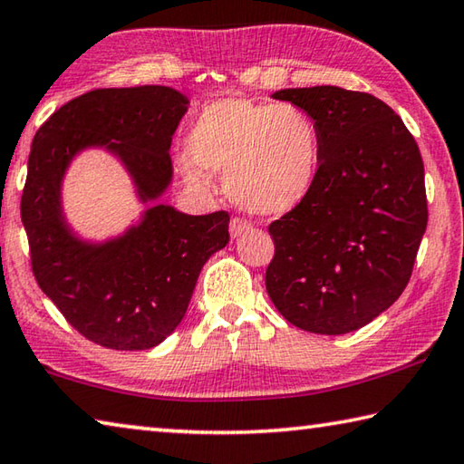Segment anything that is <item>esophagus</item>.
Returning a JSON list of instances; mask_svg holds the SVG:
<instances>
[{
	"mask_svg": "<svg viewBox=\"0 0 464 464\" xmlns=\"http://www.w3.org/2000/svg\"><path fill=\"white\" fill-rule=\"evenodd\" d=\"M250 230V224L246 222V219H240V218H232L230 222V237L232 238H238L242 237V234Z\"/></svg>",
	"mask_w": 464,
	"mask_h": 464,
	"instance_id": "1",
	"label": "esophagus"
}]
</instances>
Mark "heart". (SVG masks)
<instances>
[{"instance_id":"obj_1","label":"heart","mask_w":464,"mask_h":464,"mask_svg":"<svg viewBox=\"0 0 464 464\" xmlns=\"http://www.w3.org/2000/svg\"><path fill=\"white\" fill-rule=\"evenodd\" d=\"M179 170L203 185L226 175L230 198L248 214L275 218L310 198L320 175L322 138L315 120L295 103L222 97L208 103L189 132Z\"/></svg>"}]
</instances>
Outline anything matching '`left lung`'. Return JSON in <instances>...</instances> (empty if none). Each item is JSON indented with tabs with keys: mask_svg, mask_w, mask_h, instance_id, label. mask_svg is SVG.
<instances>
[{
	"mask_svg": "<svg viewBox=\"0 0 464 464\" xmlns=\"http://www.w3.org/2000/svg\"><path fill=\"white\" fill-rule=\"evenodd\" d=\"M315 120L320 175L269 226L265 285L279 314L314 334H348L392 307L428 224L424 162L401 118L375 95L334 85L275 92Z\"/></svg>",
	"mask_w": 464,
	"mask_h": 464,
	"instance_id": "8db88e82",
	"label": "left lung"
}]
</instances>
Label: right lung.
<instances>
[{
	"instance_id": "1",
	"label": "right lung",
	"mask_w": 464,
	"mask_h": 464,
	"mask_svg": "<svg viewBox=\"0 0 464 464\" xmlns=\"http://www.w3.org/2000/svg\"><path fill=\"white\" fill-rule=\"evenodd\" d=\"M187 108L189 100L165 85L95 89L56 110L32 142L20 206L32 271L71 326L105 348L146 351L173 334L203 265L230 240L226 211L189 216L160 201ZM92 150L121 162L145 206L105 239H85L63 211V177Z\"/></svg>"
}]
</instances>
